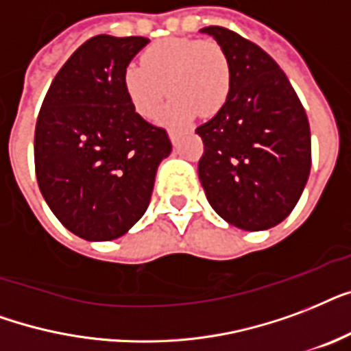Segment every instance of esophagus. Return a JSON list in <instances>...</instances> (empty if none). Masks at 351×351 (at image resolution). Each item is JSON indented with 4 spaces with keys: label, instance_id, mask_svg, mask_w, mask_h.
<instances>
[{
    "label": "esophagus",
    "instance_id": "34e87169",
    "mask_svg": "<svg viewBox=\"0 0 351 351\" xmlns=\"http://www.w3.org/2000/svg\"><path fill=\"white\" fill-rule=\"evenodd\" d=\"M168 137H170V141H172V145H178V141H179V133L178 132L170 130V132H168Z\"/></svg>",
    "mask_w": 351,
    "mask_h": 351
}]
</instances>
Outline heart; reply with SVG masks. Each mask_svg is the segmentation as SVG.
I'll list each match as a JSON object with an SVG mask.
<instances>
[{
	"label": "heart",
	"instance_id": "b5f03b06",
	"mask_svg": "<svg viewBox=\"0 0 351 351\" xmlns=\"http://www.w3.org/2000/svg\"><path fill=\"white\" fill-rule=\"evenodd\" d=\"M122 84L143 119H154L167 95H173L162 121L184 124L223 108L230 93L229 58L216 42L165 38L146 49L141 65H128Z\"/></svg>",
	"mask_w": 351,
	"mask_h": 351
}]
</instances>
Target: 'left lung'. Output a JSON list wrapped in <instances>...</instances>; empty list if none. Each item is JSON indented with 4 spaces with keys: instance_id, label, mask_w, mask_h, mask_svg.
<instances>
[{
    "instance_id": "obj_1",
    "label": "left lung",
    "mask_w": 351,
    "mask_h": 351,
    "mask_svg": "<svg viewBox=\"0 0 351 351\" xmlns=\"http://www.w3.org/2000/svg\"><path fill=\"white\" fill-rule=\"evenodd\" d=\"M225 51L230 93L195 133L205 154L197 173L206 199L243 230H265L291 214L311 168L309 122L286 73L256 43L225 27H205Z\"/></svg>"
}]
</instances>
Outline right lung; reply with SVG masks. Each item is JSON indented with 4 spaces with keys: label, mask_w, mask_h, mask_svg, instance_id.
Listing matches in <instances>:
<instances>
[{
    "label": "right lung",
    "mask_w": 351,
    "mask_h": 351,
    "mask_svg": "<svg viewBox=\"0 0 351 351\" xmlns=\"http://www.w3.org/2000/svg\"><path fill=\"white\" fill-rule=\"evenodd\" d=\"M148 38L99 34L71 54L49 88L34 132L43 199L65 229L88 241L121 238L150 205L172 143L124 91L122 77Z\"/></svg>",
    "instance_id": "1"
}]
</instances>
